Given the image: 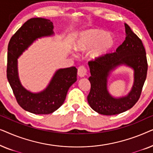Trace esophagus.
I'll list each match as a JSON object with an SVG mask.
<instances>
[{
	"label": "esophagus",
	"instance_id": "obj_1",
	"mask_svg": "<svg viewBox=\"0 0 153 153\" xmlns=\"http://www.w3.org/2000/svg\"><path fill=\"white\" fill-rule=\"evenodd\" d=\"M77 73H78V75L79 76L81 77L85 76L87 74L86 68H85L84 66H80L78 68V72H77Z\"/></svg>",
	"mask_w": 153,
	"mask_h": 153
}]
</instances>
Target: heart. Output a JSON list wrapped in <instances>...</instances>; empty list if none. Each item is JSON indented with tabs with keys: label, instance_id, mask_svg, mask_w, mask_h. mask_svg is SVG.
I'll list each match as a JSON object with an SVG mask.
<instances>
[{
	"label": "heart",
	"instance_id": "1",
	"mask_svg": "<svg viewBox=\"0 0 153 153\" xmlns=\"http://www.w3.org/2000/svg\"><path fill=\"white\" fill-rule=\"evenodd\" d=\"M114 45V38L109 33L99 28L82 31L74 42V49L78 51H85L91 48L89 56L96 60L106 54Z\"/></svg>",
	"mask_w": 153,
	"mask_h": 153
}]
</instances>
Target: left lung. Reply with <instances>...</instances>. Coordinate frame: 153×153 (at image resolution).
<instances>
[{
  "instance_id": "1",
  "label": "left lung",
  "mask_w": 153,
  "mask_h": 153,
  "mask_svg": "<svg viewBox=\"0 0 153 153\" xmlns=\"http://www.w3.org/2000/svg\"><path fill=\"white\" fill-rule=\"evenodd\" d=\"M126 37L114 53H107L88 62L91 76V91L88 102L91 107L98 114L111 116L125 112L137 103L141 96L148 71L145 48L141 39L125 24ZM121 64L134 70V84L127 96L119 98L112 97L107 90V79L110 71Z\"/></svg>"
}]
</instances>
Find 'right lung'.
<instances>
[{"mask_svg": "<svg viewBox=\"0 0 153 153\" xmlns=\"http://www.w3.org/2000/svg\"><path fill=\"white\" fill-rule=\"evenodd\" d=\"M53 25L49 19L32 18L11 37L7 47V78L17 103L24 110L35 114H49L64 103L70 87L76 81L75 67L56 71L43 91L33 93L21 84L18 76L17 59L37 38L53 34Z\"/></svg>", "mask_w": 153, "mask_h": 153, "instance_id": "right-lung-1", "label": "right lung"}]
</instances>
